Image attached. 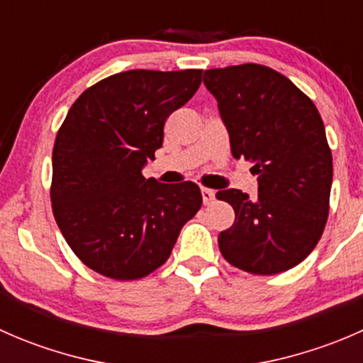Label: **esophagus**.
<instances>
[{
  "label": "esophagus",
  "mask_w": 363,
  "mask_h": 363,
  "mask_svg": "<svg viewBox=\"0 0 363 363\" xmlns=\"http://www.w3.org/2000/svg\"><path fill=\"white\" fill-rule=\"evenodd\" d=\"M214 191H212V189H208V188H202V200H203V203L205 205H208L212 202V200H214Z\"/></svg>",
  "instance_id": "esophagus-1"
}]
</instances>
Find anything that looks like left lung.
<instances>
[{
  "instance_id": "1",
  "label": "left lung",
  "mask_w": 363,
  "mask_h": 363,
  "mask_svg": "<svg viewBox=\"0 0 363 363\" xmlns=\"http://www.w3.org/2000/svg\"><path fill=\"white\" fill-rule=\"evenodd\" d=\"M233 158L252 161L258 196L216 193L235 211L218 237L226 262L259 276L298 265L323 233L332 188V152L313 101L284 75L262 65L205 69Z\"/></svg>"
}]
</instances>
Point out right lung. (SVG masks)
Segmentation results:
<instances>
[{
	"label": "right lung",
	"mask_w": 363,
	"mask_h": 363,
	"mask_svg": "<svg viewBox=\"0 0 363 363\" xmlns=\"http://www.w3.org/2000/svg\"><path fill=\"white\" fill-rule=\"evenodd\" d=\"M202 69H130L84 91L52 151L54 218L89 269L119 281L163 265L202 207L195 182L163 184L142 170L163 145L172 112L191 100Z\"/></svg>",
	"instance_id": "1"
}]
</instances>
